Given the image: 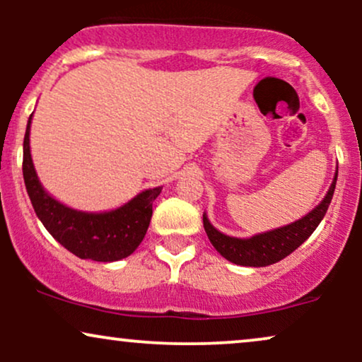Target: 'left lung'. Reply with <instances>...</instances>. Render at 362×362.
Wrapping results in <instances>:
<instances>
[{"label":"left lung","instance_id":"1","mask_svg":"<svg viewBox=\"0 0 362 362\" xmlns=\"http://www.w3.org/2000/svg\"><path fill=\"white\" fill-rule=\"evenodd\" d=\"M337 173L339 168L335 170L334 182H332L323 201L318 206H315V209H311L308 214L298 219V221L276 228V230L265 231V233L253 235L250 238H236V236H228L219 230H216L204 213L202 221H204L207 238H209L213 247L221 253L224 259L233 262L236 265L265 267V265L276 264V262L286 259L289 253L296 250L317 230L320 221H322L323 216L327 213L328 206H330L335 184H337Z\"/></svg>","mask_w":362,"mask_h":362}]
</instances>
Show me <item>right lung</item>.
I'll use <instances>...</instances> for the list:
<instances>
[{
  "label": "right lung",
  "instance_id": "right-lung-1",
  "mask_svg": "<svg viewBox=\"0 0 362 362\" xmlns=\"http://www.w3.org/2000/svg\"><path fill=\"white\" fill-rule=\"evenodd\" d=\"M32 115L23 138V180L37 218L66 250L80 259H126L143 242L153 216V201L163 187L143 190L117 209L103 213H86L62 204L44 189L37 177L30 153Z\"/></svg>",
  "mask_w": 362,
  "mask_h": 362
}]
</instances>
